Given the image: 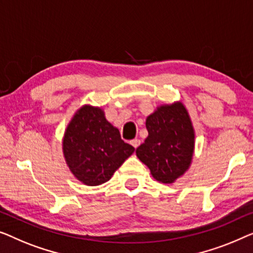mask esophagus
<instances>
[{
    "instance_id": "obj_1",
    "label": "esophagus",
    "mask_w": 253,
    "mask_h": 253,
    "mask_svg": "<svg viewBox=\"0 0 253 253\" xmlns=\"http://www.w3.org/2000/svg\"><path fill=\"white\" fill-rule=\"evenodd\" d=\"M130 144H131V145H133V147H134V148H137V147H138V145H140V144H141V141H140V140H138V138H134V140H131V141H130Z\"/></svg>"
}]
</instances>
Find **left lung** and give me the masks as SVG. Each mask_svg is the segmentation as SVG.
Segmentation results:
<instances>
[{
  "mask_svg": "<svg viewBox=\"0 0 253 253\" xmlns=\"http://www.w3.org/2000/svg\"><path fill=\"white\" fill-rule=\"evenodd\" d=\"M148 137L136 156L158 182L172 184L189 169L195 151V129L181 101L162 104L147 117Z\"/></svg>",
  "mask_w": 253,
  "mask_h": 253,
  "instance_id": "obj_1",
  "label": "left lung"
}]
</instances>
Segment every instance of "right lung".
<instances>
[{
  "instance_id": "right-lung-1",
  "label": "right lung",
  "mask_w": 253,
  "mask_h": 253,
  "mask_svg": "<svg viewBox=\"0 0 253 253\" xmlns=\"http://www.w3.org/2000/svg\"><path fill=\"white\" fill-rule=\"evenodd\" d=\"M63 155L74 177L86 186H99L111 179L134 152L119 129L105 118L99 106L84 104L67 124L63 136Z\"/></svg>"
}]
</instances>
